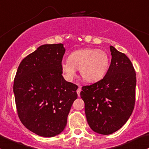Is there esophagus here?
I'll use <instances>...</instances> for the list:
<instances>
[{"label":"esophagus","instance_id":"esophagus-1","mask_svg":"<svg viewBox=\"0 0 149 149\" xmlns=\"http://www.w3.org/2000/svg\"><path fill=\"white\" fill-rule=\"evenodd\" d=\"M81 87L79 86V88H78L77 91H76V92H77V94L79 96H80V93H81Z\"/></svg>","mask_w":149,"mask_h":149}]
</instances>
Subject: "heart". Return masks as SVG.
Returning <instances> with one entry per match:
<instances>
[{
  "label": "heart",
  "mask_w": 149,
  "mask_h": 149,
  "mask_svg": "<svg viewBox=\"0 0 149 149\" xmlns=\"http://www.w3.org/2000/svg\"><path fill=\"white\" fill-rule=\"evenodd\" d=\"M110 67L109 55L102 50L82 48L69 55L68 61L62 62L61 70L68 81L76 75V68L88 82H97L103 79Z\"/></svg>",
  "instance_id": "obj_1"
}]
</instances>
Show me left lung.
<instances>
[{
  "mask_svg": "<svg viewBox=\"0 0 149 149\" xmlns=\"http://www.w3.org/2000/svg\"><path fill=\"white\" fill-rule=\"evenodd\" d=\"M112 58L103 79L82 87L81 97L91 128L109 135L126 123L134 109L136 76L133 64L123 53L110 46Z\"/></svg>",
  "mask_w": 149,
  "mask_h": 149,
  "instance_id": "1",
  "label": "left lung"
}]
</instances>
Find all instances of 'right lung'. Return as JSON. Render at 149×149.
Returning <instances> with one entry per match:
<instances>
[{"instance_id":"add662e5","label":"right lung","mask_w":149,"mask_h":149,"mask_svg":"<svg viewBox=\"0 0 149 149\" xmlns=\"http://www.w3.org/2000/svg\"><path fill=\"white\" fill-rule=\"evenodd\" d=\"M63 44H46L26 56L18 66L13 83L17 112L21 123L34 134L53 137L61 134L78 86L62 76Z\"/></svg>"}]
</instances>
